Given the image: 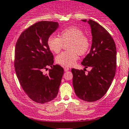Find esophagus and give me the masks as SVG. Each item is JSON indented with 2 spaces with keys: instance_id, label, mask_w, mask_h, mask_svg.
Instances as JSON below:
<instances>
[{
  "instance_id": "1",
  "label": "esophagus",
  "mask_w": 129,
  "mask_h": 129,
  "mask_svg": "<svg viewBox=\"0 0 129 129\" xmlns=\"http://www.w3.org/2000/svg\"><path fill=\"white\" fill-rule=\"evenodd\" d=\"M70 70V69L69 67H64V71L65 72H67V71H69Z\"/></svg>"
}]
</instances>
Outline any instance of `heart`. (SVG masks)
Here are the masks:
<instances>
[{
    "label": "heart",
    "instance_id": "b5f03b06",
    "mask_svg": "<svg viewBox=\"0 0 129 129\" xmlns=\"http://www.w3.org/2000/svg\"><path fill=\"white\" fill-rule=\"evenodd\" d=\"M59 38L51 35L47 39L48 48L53 53H57L62 48L63 44H69L67 48L69 51H63L56 56L57 63L66 67H70L78 59V54L80 56L85 54L90 47V39L84 35L83 31L75 26H69L62 29Z\"/></svg>",
    "mask_w": 129,
    "mask_h": 129
}]
</instances>
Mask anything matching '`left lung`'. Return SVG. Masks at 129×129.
I'll return each mask as SVG.
<instances>
[{"label":"left lung","mask_w":129,"mask_h":129,"mask_svg":"<svg viewBox=\"0 0 129 129\" xmlns=\"http://www.w3.org/2000/svg\"><path fill=\"white\" fill-rule=\"evenodd\" d=\"M87 22L86 19L82 20ZM92 44L90 53L82 65L91 67L85 73V69H72L73 85L76 96L82 100L93 102L100 100L109 90L116 69V48L114 40L103 26L89 19Z\"/></svg>","instance_id":"obj_1"}]
</instances>
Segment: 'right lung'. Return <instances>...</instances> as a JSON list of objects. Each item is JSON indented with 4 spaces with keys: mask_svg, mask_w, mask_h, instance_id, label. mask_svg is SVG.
<instances>
[{
    "mask_svg": "<svg viewBox=\"0 0 129 129\" xmlns=\"http://www.w3.org/2000/svg\"><path fill=\"white\" fill-rule=\"evenodd\" d=\"M56 22L41 21L26 29L15 47L14 67L19 83L31 100L40 104L57 96L63 74L59 65H53L54 57L47 39L58 28ZM51 67L48 74L42 70Z\"/></svg>",
    "mask_w": 129,
    "mask_h": 129,
    "instance_id": "1",
    "label": "right lung"
}]
</instances>
